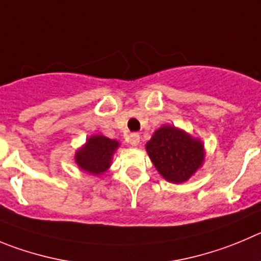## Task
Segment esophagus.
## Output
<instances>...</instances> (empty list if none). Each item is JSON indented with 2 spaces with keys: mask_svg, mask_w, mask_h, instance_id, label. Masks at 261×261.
<instances>
[{
  "mask_svg": "<svg viewBox=\"0 0 261 261\" xmlns=\"http://www.w3.org/2000/svg\"><path fill=\"white\" fill-rule=\"evenodd\" d=\"M127 142L130 143L133 147H136V145L139 144V142H140V135H139V134H135V133L130 134L127 138Z\"/></svg>",
  "mask_w": 261,
  "mask_h": 261,
  "instance_id": "obj_1",
  "label": "esophagus"
}]
</instances>
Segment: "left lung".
I'll return each instance as SVG.
<instances>
[{"label": "left lung", "instance_id": "1", "mask_svg": "<svg viewBox=\"0 0 261 261\" xmlns=\"http://www.w3.org/2000/svg\"><path fill=\"white\" fill-rule=\"evenodd\" d=\"M145 148L158 172L171 182L187 181L203 162L202 143L174 126L158 128Z\"/></svg>", "mask_w": 261, "mask_h": 261}]
</instances>
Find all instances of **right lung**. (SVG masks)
I'll use <instances>...</instances> for the list:
<instances>
[{
    "label": "right lung",
    "mask_w": 261,
    "mask_h": 261,
    "mask_svg": "<svg viewBox=\"0 0 261 261\" xmlns=\"http://www.w3.org/2000/svg\"><path fill=\"white\" fill-rule=\"evenodd\" d=\"M118 142L101 135H94L87 140L86 145L75 153V162L84 171L99 175L111 166L114 150Z\"/></svg>",
    "instance_id": "add662e5"
}]
</instances>
